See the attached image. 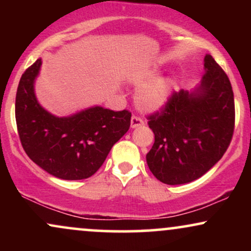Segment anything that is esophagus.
Listing matches in <instances>:
<instances>
[{"mask_svg": "<svg viewBox=\"0 0 251 251\" xmlns=\"http://www.w3.org/2000/svg\"><path fill=\"white\" fill-rule=\"evenodd\" d=\"M144 125V120L142 118H139L138 116H133L131 119V127L132 128H135L138 127V126H142Z\"/></svg>", "mask_w": 251, "mask_h": 251, "instance_id": "obj_1", "label": "esophagus"}]
</instances>
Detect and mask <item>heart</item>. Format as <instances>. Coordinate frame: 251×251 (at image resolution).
I'll use <instances>...</instances> for the list:
<instances>
[{"label":"heart","instance_id":"obj_1","mask_svg":"<svg viewBox=\"0 0 251 251\" xmlns=\"http://www.w3.org/2000/svg\"><path fill=\"white\" fill-rule=\"evenodd\" d=\"M134 83L139 87L148 83L146 77H137ZM172 92V81L170 79L157 80L151 85L146 86L140 91L137 97L138 106L144 111H154L160 108L168 101L170 94Z\"/></svg>","mask_w":251,"mask_h":251}]
</instances>
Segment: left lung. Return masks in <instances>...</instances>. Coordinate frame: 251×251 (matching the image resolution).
I'll list each match as a JSON object with an SVG mask.
<instances>
[{"mask_svg": "<svg viewBox=\"0 0 251 251\" xmlns=\"http://www.w3.org/2000/svg\"><path fill=\"white\" fill-rule=\"evenodd\" d=\"M194 92H174L160 111L148 117L154 144L146 154L158 180L179 185L197 179L223 157L235 127L234 92L227 75L209 54Z\"/></svg>", "mask_w": 251, "mask_h": 251, "instance_id": "1", "label": "left lung"}]
</instances>
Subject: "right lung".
<instances>
[{
  "mask_svg": "<svg viewBox=\"0 0 251 251\" xmlns=\"http://www.w3.org/2000/svg\"><path fill=\"white\" fill-rule=\"evenodd\" d=\"M28 67L16 92L15 118L22 148L46 172L66 180L93 176L131 125V112L94 106L70 117H55L40 105L34 82L41 67Z\"/></svg>",
  "mask_w": 251,
  "mask_h": 251,
  "instance_id": "right-lung-1",
  "label": "right lung"
}]
</instances>
